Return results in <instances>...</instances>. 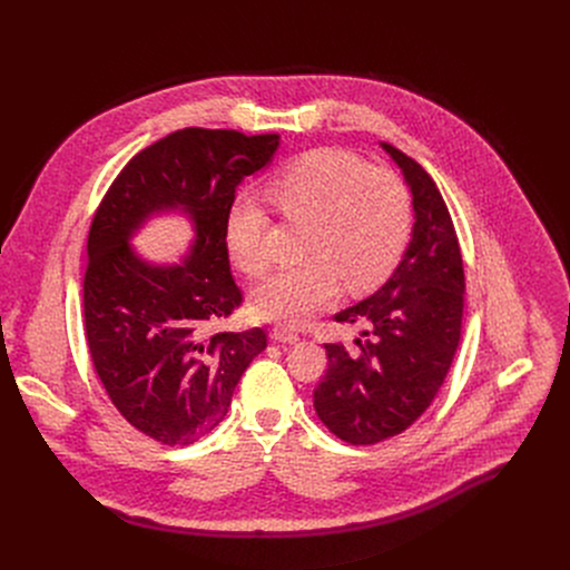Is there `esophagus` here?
Listing matches in <instances>:
<instances>
[{
    "label": "esophagus",
    "instance_id": "obj_1",
    "mask_svg": "<svg viewBox=\"0 0 570 570\" xmlns=\"http://www.w3.org/2000/svg\"><path fill=\"white\" fill-rule=\"evenodd\" d=\"M271 336H273V341H275V343H288V345L299 341V336H297L295 332L286 330V327H275V330L271 332Z\"/></svg>",
    "mask_w": 570,
    "mask_h": 570
}]
</instances>
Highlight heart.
Instances as JSON below:
<instances>
[{"label": "heart", "mask_w": 570, "mask_h": 570, "mask_svg": "<svg viewBox=\"0 0 570 570\" xmlns=\"http://www.w3.org/2000/svg\"><path fill=\"white\" fill-rule=\"evenodd\" d=\"M271 200L288 223H308L304 264L282 271L253 293L257 315L302 324L350 293L379 288L399 266L413 229V200L401 178L372 169L341 148H315L271 180ZM229 262L248 277L271 266L268 214L253 196H238L225 216Z\"/></svg>", "instance_id": "1"}]
</instances>
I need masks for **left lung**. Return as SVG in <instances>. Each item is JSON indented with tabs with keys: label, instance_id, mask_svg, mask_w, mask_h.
I'll use <instances>...</instances> for the list:
<instances>
[{
	"label": "left lung",
	"instance_id": "obj_1",
	"mask_svg": "<svg viewBox=\"0 0 570 570\" xmlns=\"http://www.w3.org/2000/svg\"><path fill=\"white\" fill-rule=\"evenodd\" d=\"M413 191L415 225L401 264L367 299L334 315L365 324L347 352L327 343L330 367L313 390L320 422L347 444L403 433L433 403L453 363L464 308V268L449 207L413 157L383 144Z\"/></svg>",
	"mask_w": 570,
	"mask_h": 570
}]
</instances>
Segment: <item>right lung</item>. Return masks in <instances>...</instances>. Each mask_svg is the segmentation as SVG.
<instances>
[{
    "instance_id": "add662e5",
    "label": "right lung",
    "mask_w": 570,
    "mask_h": 570,
    "mask_svg": "<svg viewBox=\"0 0 570 570\" xmlns=\"http://www.w3.org/2000/svg\"><path fill=\"white\" fill-rule=\"evenodd\" d=\"M277 132L183 128L139 150L106 191L88 234L83 317L90 358L115 409L139 433L189 446L225 417L266 332L209 334L243 293L229 273L225 216L238 183L266 167ZM180 206L197 240L185 267H153L128 248L153 210Z\"/></svg>"
}]
</instances>
